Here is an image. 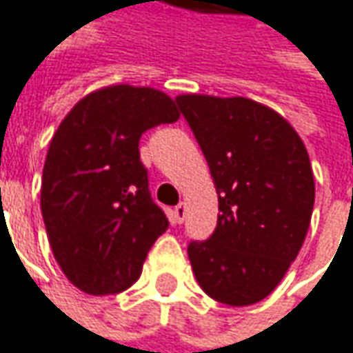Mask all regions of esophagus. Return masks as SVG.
I'll return each instance as SVG.
<instances>
[{
  "label": "esophagus",
  "instance_id": "34e87169",
  "mask_svg": "<svg viewBox=\"0 0 353 353\" xmlns=\"http://www.w3.org/2000/svg\"><path fill=\"white\" fill-rule=\"evenodd\" d=\"M185 217V203H179V205L174 209V221L181 223Z\"/></svg>",
  "mask_w": 353,
  "mask_h": 353
}]
</instances>
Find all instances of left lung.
<instances>
[{
    "mask_svg": "<svg viewBox=\"0 0 353 353\" xmlns=\"http://www.w3.org/2000/svg\"><path fill=\"white\" fill-rule=\"evenodd\" d=\"M219 193L217 227L192 241L199 286L229 306L261 302L283 281L310 227L314 176L294 128L243 97L176 99Z\"/></svg>",
    "mask_w": 353,
    "mask_h": 353,
    "instance_id": "obj_1",
    "label": "left lung"
}]
</instances>
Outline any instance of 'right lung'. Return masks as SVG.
Returning a JSON list of instances; mask_svg holds the SVG:
<instances>
[{"instance_id": "add662e5", "label": "right lung", "mask_w": 353, "mask_h": 353, "mask_svg": "<svg viewBox=\"0 0 353 353\" xmlns=\"http://www.w3.org/2000/svg\"><path fill=\"white\" fill-rule=\"evenodd\" d=\"M179 118L156 88L116 85L77 102L54 132L41 181V213L54 259L86 294H116L142 274L168 217L148 190L142 134Z\"/></svg>"}]
</instances>
